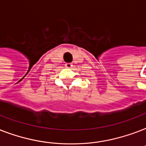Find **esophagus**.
<instances>
[{
	"label": "esophagus",
	"mask_w": 146,
	"mask_h": 146,
	"mask_svg": "<svg viewBox=\"0 0 146 146\" xmlns=\"http://www.w3.org/2000/svg\"><path fill=\"white\" fill-rule=\"evenodd\" d=\"M73 66V64L71 63H66L65 64V67H66V68H71Z\"/></svg>",
	"instance_id": "obj_1"
}]
</instances>
